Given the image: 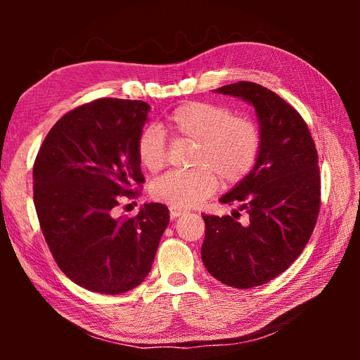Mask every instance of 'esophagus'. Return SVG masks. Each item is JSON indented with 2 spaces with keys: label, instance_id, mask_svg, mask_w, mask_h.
Listing matches in <instances>:
<instances>
[{
  "label": "esophagus",
  "instance_id": "obj_1",
  "mask_svg": "<svg viewBox=\"0 0 360 360\" xmlns=\"http://www.w3.org/2000/svg\"><path fill=\"white\" fill-rule=\"evenodd\" d=\"M181 215H184V210L170 207V217H172V218H178V217H181Z\"/></svg>",
  "mask_w": 360,
  "mask_h": 360
}]
</instances>
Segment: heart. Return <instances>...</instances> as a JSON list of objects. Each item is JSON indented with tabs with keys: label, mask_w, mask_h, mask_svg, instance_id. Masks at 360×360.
Returning a JSON list of instances; mask_svg holds the SVG:
<instances>
[{
	"label": "heart",
	"mask_w": 360,
	"mask_h": 360,
	"mask_svg": "<svg viewBox=\"0 0 360 360\" xmlns=\"http://www.w3.org/2000/svg\"><path fill=\"white\" fill-rule=\"evenodd\" d=\"M164 129L174 139L195 142L193 170L168 172L151 184V196L174 209L195 207L224 184H235L255 167L262 151V131L255 120L233 116L223 105L188 102L173 110ZM136 153L141 165L151 173L167 162L164 133L155 125L137 136Z\"/></svg>",
	"instance_id": "b5f03b06"
}]
</instances>
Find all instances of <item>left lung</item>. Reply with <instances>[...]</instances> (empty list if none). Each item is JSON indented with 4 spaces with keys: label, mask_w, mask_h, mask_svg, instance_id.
Instances as JSON below:
<instances>
[{
    "label": "left lung",
    "mask_w": 360,
    "mask_h": 360,
    "mask_svg": "<svg viewBox=\"0 0 360 360\" xmlns=\"http://www.w3.org/2000/svg\"><path fill=\"white\" fill-rule=\"evenodd\" d=\"M213 91L254 106L262 131L255 167L219 200L238 205L247 219L202 215L205 269L227 286L248 289L278 277L307 246L320 209L319 156L300 114L274 91L252 82Z\"/></svg>",
    "instance_id": "8db88e82"
}]
</instances>
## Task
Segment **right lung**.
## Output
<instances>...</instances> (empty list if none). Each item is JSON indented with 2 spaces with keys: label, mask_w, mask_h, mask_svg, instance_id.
Returning <instances> with one entry per match:
<instances>
[{
  "label": "right lung",
  "mask_w": 360,
  "mask_h": 360,
  "mask_svg": "<svg viewBox=\"0 0 360 360\" xmlns=\"http://www.w3.org/2000/svg\"><path fill=\"white\" fill-rule=\"evenodd\" d=\"M142 101L98 98L60 119L34 164V204L60 269L75 285L116 295L151 271L170 221L164 204L145 202L133 218L116 217L124 196L143 184L136 141L148 120Z\"/></svg>",
  "instance_id": "right-lung-1"
}]
</instances>
